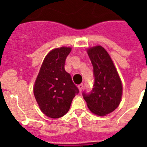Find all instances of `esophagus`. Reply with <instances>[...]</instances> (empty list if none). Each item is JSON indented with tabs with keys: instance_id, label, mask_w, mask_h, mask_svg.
Instances as JSON below:
<instances>
[{
	"instance_id": "34e87169",
	"label": "esophagus",
	"mask_w": 147,
	"mask_h": 147,
	"mask_svg": "<svg viewBox=\"0 0 147 147\" xmlns=\"http://www.w3.org/2000/svg\"><path fill=\"white\" fill-rule=\"evenodd\" d=\"M78 88H79V90H80V91H82V90L83 88V84H80V85H79Z\"/></svg>"
}]
</instances>
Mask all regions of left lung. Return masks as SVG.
I'll list each match as a JSON object with an SVG mask.
<instances>
[{
	"instance_id": "left-lung-1",
	"label": "left lung",
	"mask_w": 147,
	"mask_h": 147,
	"mask_svg": "<svg viewBox=\"0 0 147 147\" xmlns=\"http://www.w3.org/2000/svg\"><path fill=\"white\" fill-rule=\"evenodd\" d=\"M93 67L95 82L90 94L83 93L88 109L98 116L113 112L120 105L123 93L121 80L110 54L102 45L87 49Z\"/></svg>"
}]
</instances>
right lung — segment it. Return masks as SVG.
Wrapping results in <instances>:
<instances>
[{
	"label": "right lung",
	"instance_id": "right-lung-1",
	"mask_svg": "<svg viewBox=\"0 0 147 147\" xmlns=\"http://www.w3.org/2000/svg\"><path fill=\"white\" fill-rule=\"evenodd\" d=\"M71 49L62 46L50 51L44 58L33 87L40 110L51 119L65 115L79 92L71 75L65 70L66 57Z\"/></svg>",
	"mask_w": 147,
	"mask_h": 147
}]
</instances>
